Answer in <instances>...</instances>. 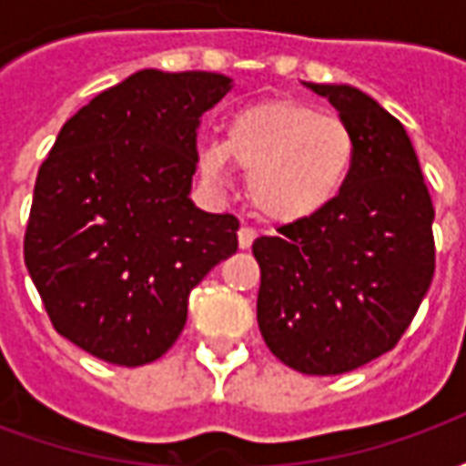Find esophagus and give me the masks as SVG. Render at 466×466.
<instances>
[{
    "mask_svg": "<svg viewBox=\"0 0 466 466\" xmlns=\"http://www.w3.org/2000/svg\"><path fill=\"white\" fill-rule=\"evenodd\" d=\"M237 239H239V247H242V249H249L254 239H257V229H252V227H242L239 234H237Z\"/></svg>",
    "mask_w": 466,
    "mask_h": 466,
    "instance_id": "1",
    "label": "esophagus"
}]
</instances>
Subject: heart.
I'll return each mask as SVG.
<instances>
[{"label": "heart", "mask_w": 466, "mask_h": 466, "mask_svg": "<svg viewBox=\"0 0 466 466\" xmlns=\"http://www.w3.org/2000/svg\"><path fill=\"white\" fill-rule=\"evenodd\" d=\"M357 137L344 119L314 106L272 99L234 112L222 142L199 149V169L214 184L227 162L247 172V192L257 212L274 222H299L322 212L350 179Z\"/></svg>", "instance_id": "b5f03b06"}]
</instances>
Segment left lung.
<instances>
[{
    "instance_id": "1",
    "label": "left lung",
    "mask_w": 466,
    "mask_h": 466,
    "mask_svg": "<svg viewBox=\"0 0 466 466\" xmlns=\"http://www.w3.org/2000/svg\"><path fill=\"white\" fill-rule=\"evenodd\" d=\"M357 137L332 204L252 244L257 322L274 357L302 374H344L400 342L434 277V207L397 116L350 85H312Z\"/></svg>"
}]
</instances>
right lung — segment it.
<instances>
[{
	"label": "right lung",
	"mask_w": 466,
	"mask_h": 466,
	"mask_svg": "<svg viewBox=\"0 0 466 466\" xmlns=\"http://www.w3.org/2000/svg\"><path fill=\"white\" fill-rule=\"evenodd\" d=\"M229 89L214 72L142 69L66 119L39 167L25 264L56 332L96 360H159L189 292L237 252V217L189 199L199 116Z\"/></svg>",
	"instance_id": "1"
}]
</instances>
